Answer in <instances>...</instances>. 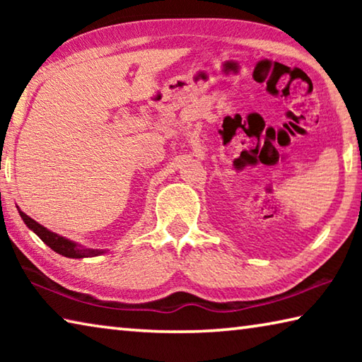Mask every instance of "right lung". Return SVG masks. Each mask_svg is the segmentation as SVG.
Returning a JSON list of instances; mask_svg holds the SVG:
<instances>
[{
	"label": "right lung",
	"mask_w": 362,
	"mask_h": 362,
	"mask_svg": "<svg viewBox=\"0 0 362 362\" xmlns=\"http://www.w3.org/2000/svg\"><path fill=\"white\" fill-rule=\"evenodd\" d=\"M19 214H21L22 220L25 222L28 228L33 230L36 235L40 236V240L42 243H46L47 246L54 250V252H57L60 255H65V257H70V259H83V257H95V255L103 254V250L79 247V246H76L75 243L65 240V238L56 235V233L49 231L47 228H45V226L40 225L38 222H35L32 217H28L27 214H23L22 211H19Z\"/></svg>",
	"instance_id": "1"
}]
</instances>
